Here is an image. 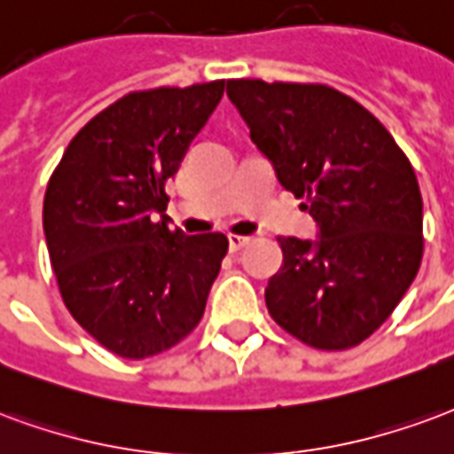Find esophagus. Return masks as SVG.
Returning <instances> with one entry per match:
<instances>
[{"label":"esophagus","mask_w":454,"mask_h":454,"mask_svg":"<svg viewBox=\"0 0 454 454\" xmlns=\"http://www.w3.org/2000/svg\"><path fill=\"white\" fill-rule=\"evenodd\" d=\"M251 237H247V234H230V249L231 251H239L244 249V247H249L251 244Z\"/></svg>","instance_id":"obj_1"}]
</instances>
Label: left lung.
I'll use <instances>...</instances> for the list:
<instances>
[{"label":"left lung","mask_w":454,"mask_h":454,"mask_svg":"<svg viewBox=\"0 0 454 454\" xmlns=\"http://www.w3.org/2000/svg\"><path fill=\"white\" fill-rule=\"evenodd\" d=\"M227 96L319 239L278 237L268 280L278 326L319 350L358 346L419 273L423 200L411 161L367 108L326 84L230 79Z\"/></svg>","instance_id":"1"}]
</instances>
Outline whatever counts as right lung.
I'll list each match as a JSON object with an SVG mask.
<instances>
[{
	"instance_id": "add662e5",
	"label": "right lung",
	"mask_w": 454,
	"mask_h": 454,
	"mask_svg": "<svg viewBox=\"0 0 454 454\" xmlns=\"http://www.w3.org/2000/svg\"><path fill=\"white\" fill-rule=\"evenodd\" d=\"M224 79L130 91L72 137L43 200L59 295L115 356L168 350L203 319L230 241L168 230L167 184L220 104Z\"/></svg>"
}]
</instances>
